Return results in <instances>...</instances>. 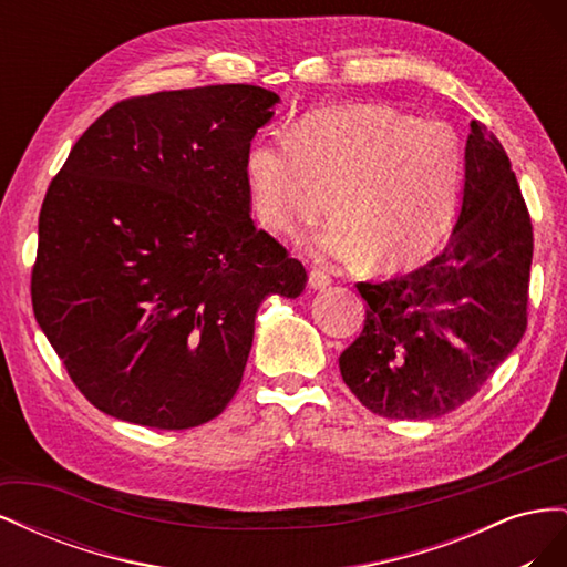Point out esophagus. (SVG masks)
Returning a JSON list of instances; mask_svg holds the SVG:
<instances>
[{"label":"esophagus","instance_id":"esophagus-1","mask_svg":"<svg viewBox=\"0 0 567 567\" xmlns=\"http://www.w3.org/2000/svg\"><path fill=\"white\" fill-rule=\"evenodd\" d=\"M310 286L315 288V290H323V288H329L331 286V277L326 271H321V269H312L310 271Z\"/></svg>","mask_w":567,"mask_h":567}]
</instances>
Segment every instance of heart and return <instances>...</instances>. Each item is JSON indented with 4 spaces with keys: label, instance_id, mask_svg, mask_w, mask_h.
I'll return each instance as SVG.
<instances>
[{
    "label": "heart",
    "instance_id": "heart-1",
    "mask_svg": "<svg viewBox=\"0 0 567 567\" xmlns=\"http://www.w3.org/2000/svg\"><path fill=\"white\" fill-rule=\"evenodd\" d=\"M255 219L298 236L326 208L336 215L307 238L319 262L381 269L416 265L447 236L463 192V146L442 120L379 104L300 117L281 140L262 136L244 161Z\"/></svg>",
    "mask_w": 567,
    "mask_h": 567
}]
</instances>
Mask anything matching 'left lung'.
Listing matches in <instances>:
<instances>
[{
  "instance_id": "obj_1",
  "label": "left lung",
  "mask_w": 567,
  "mask_h": 567,
  "mask_svg": "<svg viewBox=\"0 0 567 567\" xmlns=\"http://www.w3.org/2000/svg\"><path fill=\"white\" fill-rule=\"evenodd\" d=\"M461 210L444 250L383 284H357L364 331L340 373L373 414L427 421L485 385L527 329L532 221L499 140L473 120Z\"/></svg>"
}]
</instances>
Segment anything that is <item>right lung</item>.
Segmentation results:
<instances>
[{
    "label": "right lung",
    "mask_w": 567,
    "mask_h": 567,
    "mask_svg": "<svg viewBox=\"0 0 567 567\" xmlns=\"http://www.w3.org/2000/svg\"><path fill=\"white\" fill-rule=\"evenodd\" d=\"M277 104L255 84L120 101L51 179L32 310L104 414L213 421L241 385L257 307L302 293L305 267L252 225L244 177Z\"/></svg>",
    "instance_id": "1"
}]
</instances>
